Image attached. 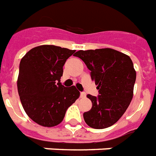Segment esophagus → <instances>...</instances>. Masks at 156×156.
<instances>
[{"label":"esophagus","instance_id":"34e87169","mask_svg":"<svg viewBox=\"0 0 156 156\" xmlns=\"http://www.w3.org/2000/svg\"><path fill=\"white\" fill-rule=\"evenodd\" d=\"M87 97V94L85 93V92H80V98H85Z\"/></svg>","mask_w":156,"mask_h":156}]
</instances>
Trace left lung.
I'll return each mask as SVG.
<instances>
[{
    "mask_svg": "<svg viewBox=\"0 0 156 156\" xmlns=\"http://www.w3.org/2000/svg\"><path fill=\"white\" fill-rule=\"evenodd\" d=\"M74 55L81 58L90 69L91 80L99 90L98 98L87 95L92 107L84 112L85 122L97 129L113 125L123 115L133 98L136 71L131 58L109 48L79 50Z\"/></svg>",
    "mask_w": 156,
    "mask_h": 156,
    "instance_id": "1",
    "label": "left lung"
}]
</instances>
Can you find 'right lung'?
<instances>
[{
  "instance_id": "right-lung-1",
  "label": "right lung",
  "mask_w": 156,
  "mask_h": 156,
  "mask_svg": "<svg viewBox=\"0 0 156 156\" xmlns=\"http://www.w3.org/2000/svg\"><path fill=\"white\" fill-rule=\"evenodd\" d=\"M76 50L55 45H40L23 56L19 66L17 90L24 111L44 127L62 122L66 110L80 97L75 86L60 83L63 66Z\"/></svg>"
}]
</instances>
